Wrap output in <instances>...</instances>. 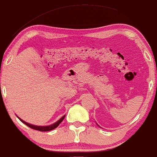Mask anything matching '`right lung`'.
I'll return each mask as SVG.
<instances>
[{
    "label": "right lung",
    "instance_id": "right-lung-1",
    "mask_svg": "<svg viewBox=\"0 0 157 157\" xmlns=\"http://www.w3.org/2000/svg\"><path fill=\"white\" fill-rule=\"evenodd\" d=\"M18 117V116H17ZM19 118V117H18ZM64 118H65V116H63V117H61L60 119H59V120L57 121V122H56L55 123L52 124V125H44V126H42V125H32V124H30V123H28V122H25V121H23L22 119H21L20 118H19V120L21 121V122H23L24 124H25V125H27V126H29L32 129H35V130H38V131H40V132H48V131H51L53 130V129L56 128V127L58 126V125H59V124L61 123V122H63V120L64 119Z\"/></svg>",
    "mask_w": 157,
    "mask_h": 157
}]
</instances>
